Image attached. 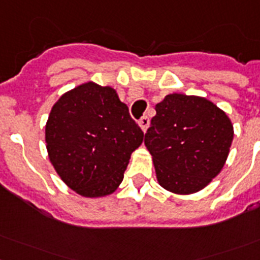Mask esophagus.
<instances>
[{
    "instance_id": "obj_1",
    "label": "esophagus",
    "mask_w": 260,
    "mask_h": 260,
    "mask_svg": "<svg viewBox=\"0 0 260 260\" xmlns=\"http://www.w3.org/2000/svg\"><path fill=\"white\" fill-rule=\"evenodd\" d=\"M148 125H150V118L147 117V116H143V117L139 120V126L142 128L143 132H147V129H148Z\"/></svg>"
}]
</instances>
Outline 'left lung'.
I'll list each match as a JSON object with an SVG mask.
<instances>
[{
    "label": "left lung",
    "instance_id": "left-lung-1",
    "mask_svg": "<svg viewBox=\"0 0 260 260\" xmlns=\"http://www.w3.org/2000/svg\"><path fill=\"white\" fill-rule=\"evenodd\" d=\"M144 144L158 183L170 193H197L222 170L234 140L231 118L200 95L167 94L155 105Z\"/></svg>",
    "mask_w": 260,
    "mask_h": 260
}]
</instances>
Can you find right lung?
<instances>
[{
	"instance_id": "obj_1",
	"label": "right lung",
	"mask_w": 260,
	"mask_h": 260,
	"mask_svg": "<svg viewBox=\"0 0 260 260\" xmlns=\"http://www.w3.org/2000/svg\"><path fill=\"white\" fill-rule=\"evenodd\" d=\"M143 131L110 86L85 82L62 94L46 122V147L60 179L86 198L114 193Z\"/></svg>"
}]
</instances>
